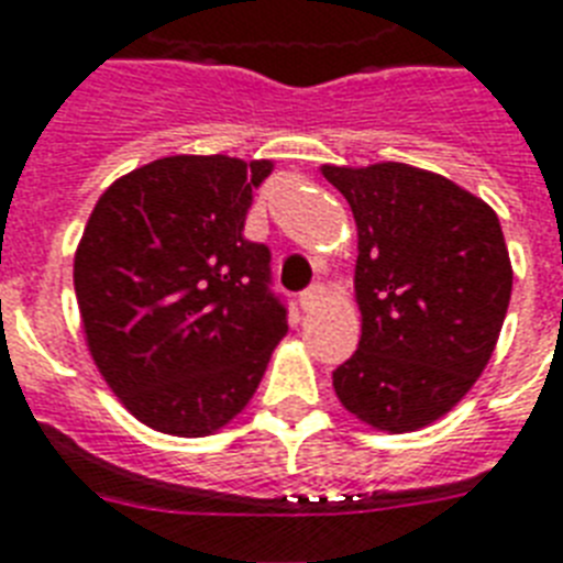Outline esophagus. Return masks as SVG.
I'll return each mask as SVG.
<instances>
[{
    "label": "esophagus",
    "instance_id": "obj_1",
    "mask_svg": "<svg viewBox=\"0 0 563 563\" xmlns=\"http://www.w3.org/2000/svg\"><path fill=\"white\" fill-rule=\"evenodd\" d=\"M322 296H325V287H322V285H310L308 290H302V294H299V305H302V310L317 308V305L322 302Z\"/></svg>",
    "mask_w": 563,
    "mask_h": 563
}]
</instances>
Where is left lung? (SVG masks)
<instances>
[{
  "label": "left lung",
  "instance_id": "1",
  "mask_svg": "<svg viewBox=\"0 0 563 563\" xmlns=\"http://www.w3.org/2000/svg\"><path fill=\"white\" fill-rule=\"evenodd\" d=\"M357 223L363 334L334 368L349 412L389 433L442 418L483 375L511 299L500 220L430 170L322 168Z\"/></svg>",
  "mask_w": 563,
  "mask_h": 563
}]
</instances>
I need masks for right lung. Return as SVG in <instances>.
Wrapping results in <instances>:
<instances>
[{
  "mask_svg": "<svg viewBox=\"0 0 563 563\" xmlns=\"http://www.w3.org/2000/svg\"><path fill=\"white\" fill-rule=\"evenodd\" d=\"M273 165L165 156L112 183L75 255L89 352L121 404L159 433L206 435L258 389L287 305L269 246L246 241Z\"/></svg>",
  "mask_w": 563,
  "mask_h": 563,
  "instance_id": "1",
  "label": "right lung"
}]
</instances>
